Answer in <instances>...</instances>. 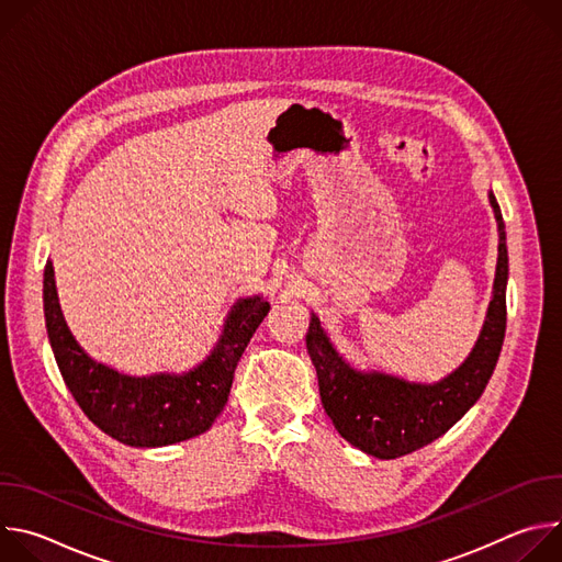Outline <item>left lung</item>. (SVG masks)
Wrapping results in <instances>:
<instances>
[{
  "instance_id": "obj_1",
  "label": "left lung",
  "mask_w": 562,
  "mask_h": 562,
  "mask_svg": "<svg viewBox=\"0 0 562 562\" xmlns=\"http://www.w3.org/2000/svg\"><path fill=\"white\" fill-rule=\"evenodd\" d=\"M490 202L498 222V265L487 319L469 358L440 382L420 384L353 369L311 313L306 351L317 373L323 407L338 434L369 456L400 458L447 434L483 395L496 369L507 327L509 258L505 222L494 193Z\"/></svg>"
}]
</instances>
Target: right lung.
Listing matches in <instances>:
<instances>
[{"instance_id":"add662e5","label":"right lung","mask_w":562,"mask_h":562,"mask_svg":"<svg viewBox=\"0 0 562 562\" xmlns=\"http://www.w3.org/2000/svg\"><path fill=\"white\" fill-rule=\"evenodd\" d=\"M269 308L260 295L237 300L202 364L182 375L135 378L95 362L75 342L57 302L53 265L44 269V315L59 373L87 418L128 447H167L204 434L224 409L235 367Z\"/></svg>"}]
</instances>
